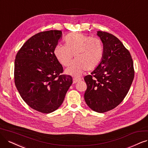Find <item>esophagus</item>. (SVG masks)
Instances as JSON below:
<instances>
[{"instance_id": "34e87169", "label": "esophagus", "mask_w": 148, "mask_h": 148, "mask_svg": "<svg viewBox=\"0 0 148 148\" xmlns=\"http://www.w3.org/2000/svg\"><path fill=\"white\" fill-rule=\"evenodd\" d=\"M82 79L80 78H77V77H74L73 79V84H76L77 82H78L80 81Z\"/></svg>"}]
</instances>
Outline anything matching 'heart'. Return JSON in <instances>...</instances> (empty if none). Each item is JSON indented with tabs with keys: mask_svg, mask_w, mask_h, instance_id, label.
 I'll return each instance as SVG.
<instances>
[{
	"mask_svg": "<svg viewBox=\"0 0 148 148\" xmlns=\"http://www.w3.org/2000/svg\"><path fill=\"white\" fill-rule=\"evenodd\" d=\"M64 40L65 45L55 47L53 54L63 66H68L74 55L75 60L65 70L66 74L77 77L85 70L92 71L99 66L103 56V46L99 39L74 33Z\"/></svg>",
	"mask_w": 148,
	"mask_h": 148,
	"instance_id": "heart-1",
	"label": "heart"
}]
</instances>
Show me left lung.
I'll use <instances>...</instances> for the list:
<instances>
[{"label":"left lung","mask_w":148,"mask_h":148,"mask_svg":"<svg viewBox=\"0 0 148 148\" xmlns=\"http://www.w3.org/2000/svg\"><path fill=\"white\" fill-rule=\"evenodd\" d=\"M97 35L103 43V56L99 66L84 77V99L91 110L104 113L117 107L127 95L134 69L129 51L118 38L102 31Z\"/></svg>","instance_id":"obj_1"}]
</instances>
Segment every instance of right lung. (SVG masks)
I'll use <instances>...</instances> for the list:
<instances>
[{"label": "right lung", "mask_w": 148, "mask_h": 148, "mask_svg": "<svg viewBox=\"0 0 148 148\" xmlns=\"http://www.w3.org/2000/svg\"><path fill=\"white\" fill-rule=\"evenodd\" d=\"M62 36L60 30L42 32L27 40L16 54L14 83L27 105L43 113L62 104L73 79L63 71L53 54Z\"/></svg>", "instance_id": "add662e5"}]
</instances>
